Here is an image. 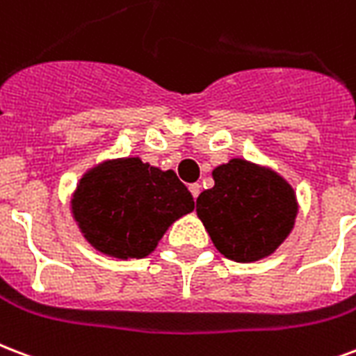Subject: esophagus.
Wrapping results in <instances>:
<instances>
[{"mask_svg": "<svg viewBox=\"0 0 356 356\" xmlns=\"http://www.w3.org/2000/svg\"><path fill=\"white\" fill-rule=\"evenodd\" d=\"M200 190H202V186H200L197 183L190 184V192H192V196H194V197L200 196Z\"/></svg>", "mask_w": 356, "mask_h": 356, "instance_id": "1", "label": "esophagus"}]
</instances>
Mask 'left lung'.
<instances>
[{
    "label": "left lung",
    "mask_w": 356,
    "mask_h": 356,
    "mask_svg": "<svg viewBox=\"0 0 356 356\" xmlns=\"http://www.w3.org/2000/svg\"><path fill=\"white\" fill-rule=\"evenodd\" d=\"M213 179V188L197 196L196 213L214 248L237 263L275 254L297 222V192L289 181L246 159L216 166Z\"/></svg>",
    "instance_id": "8db88e82"
}]
</instances>
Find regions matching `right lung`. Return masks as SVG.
<instances>
[{"mask_svg":"<svg viewBox=\"0 0 356 356\" xmlns=\"http://www.w3.org/2000/svg\"><path fill=\"white\" fill-rule=\"evenodd\" d=\"M192 211L194 197L175 172L140 156L102 160L70 194V214L83 238L123 261L147 257L168 227Z\"/></svg>","mask_w":356,"mask_h":356,"instance_id":"1","label":"right lung"}]
</instances>
